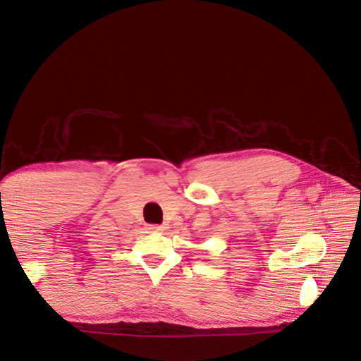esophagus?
<instances>
[{
  "label": "esophagus",
  "instance_id": "1",
  "mask_svg": "<svg viewBox=\"0 0 361 361\" xmlns=\"http://www.w3.org/2000/svg\"><path fill=\"white\" fill-rule=\"evenodd\" d=\"M149 229L154 231V232H162L164 229H166V226H162V224H151Z\"/></svg>",
  "mask_w": 361,
  "mask_h": 361
}]
</instances>
